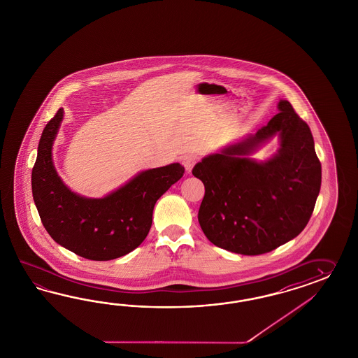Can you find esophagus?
<instances>
[{"mask_svg": "<svg viewBox=\"0 0 358 358\" xmlns=\"http://www.w3.org/2000/svg\"><path fill=\"white\" fill-rule=\"evenodd\" d=\"M196 162H198V157L195 155H186L182 159V164H184L185 169L187 172H192V169H193L194 165L196 164Z\"/></svg>", "mask_w": 358, "mask_h": 358, "instance_id": "34e87169", "label": "esophagus"}]
</instances>
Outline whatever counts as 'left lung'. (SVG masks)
<instances>
[{"mask_svg": "<svg viewBox=\"0 0 358 358\" xmlns=\"http://www.w3.org/2000/svg\"><path fill=\"white\" fill-rule=\"evenodd\" d=\"M255 136L204 157L193 174L204 185L198 220L217 248L242 255L272 252L309 222L322 182V166L308 124L288 100ZM279 134L281 148L258 164L245 155Z\"/></svg>", "mask_w": 358, "mask_h": 358, "instance_id": "8db88e82", "label": "left lung"}]
</instances>
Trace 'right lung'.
Segmentation results:
<instances>
[{
    "instance_id": "add662e5",
    "label": "right lung",
    "mask_w": 358,
    "mask_h": 358,
    "mask_svg": "<svg viewBox=\"0 0 358 358\" xmlns=\"http://www.w3.org/2000/svg\"><path fill=\"white\" fill-rule=\"evenodd\" d=\"M64 109L43 130L32 168L34 202L49 236L91 261L116 259L138 248L150 232L156 201L185 173L178 163L148 169L106 198L70 192L52 162V145Z\"/></svg>"
}]
</instances>
